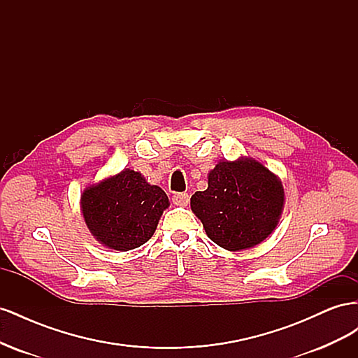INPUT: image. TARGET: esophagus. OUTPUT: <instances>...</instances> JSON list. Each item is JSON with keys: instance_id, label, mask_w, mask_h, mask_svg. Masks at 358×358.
Returning a JSON list of instances; mask_svg holds the SVG:
<instances>
[{"instance_id": "34e87169", "label": "esophagus", "mask_w": 358, "mask_h": 358, "mask_svg": "<svg viewBox=\"0 0 358 358\" xmlns=\"http://www.w3.org/2000/svg\"><path fill=\"white\" fill-rule=\"evenodd\" d=\"M171 201L175 203L176 206H182V208H183V206H188L189 197H188V194H185V192H178L171 197Z\"/></svg>"}]
</instances>
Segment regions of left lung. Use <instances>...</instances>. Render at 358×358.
<instances>
[{
	"label": "left lung",
	"mask_w": 358,
	"mask_h": 358,
	"mask_svg": "<svg viewBox=\"0 0 358 358\" xmlns=\"http://www.w3.org/2000/svg\"><path fill=\"white\" fill-rule=\"evenodd\" d=\"M280 179L251 157L222 159L208 175V189L191 197V210L209 239L227 251H243L273 233L284 210Z\"/></svg>",
	"instance_id": "obj_1"
}]
</instances>
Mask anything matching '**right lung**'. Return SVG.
<instances>
[{"label":"right lung","mask_w":358,"mask_h":358,"mask_svg":"<svg viewBox=\"0 0 358 358\" xmlns=\"http://www.w3.org/2000/svg\"><path fill=\"white\" fill-rule=\"evenodd\" d=\"M169 206L167 194L131 169L88 185L80 196V212L94 239L121 252L146 243Z\"/></svg>","instance_id":"right-lung-1"}]
</instances>
